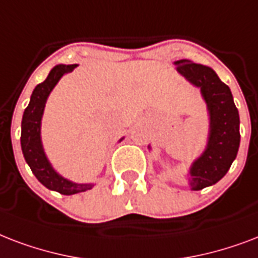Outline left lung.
<instances>
[{
	"instance_id": "left-lung-1",
	"label": "left lung",
	"mask_w": 258,
	"mask_h": 258,
	"mask_svg": "<svg viewBox=\"0 0 258 258\" xmlns=\"http://www.w3.org/2000/svg\"><path fill=\"white\" fill-rule=\"evenodd\" d=\"M175 64L177 73L201 89L210 114L207 147L189 168V187L199 191L221 180L237 157L239 115L229 86L219 79L214 70L185 59L175 61Z\"/></svg>"
}]
</instances>
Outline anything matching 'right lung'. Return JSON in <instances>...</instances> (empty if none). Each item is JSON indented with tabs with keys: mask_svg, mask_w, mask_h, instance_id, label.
I'll list each match as a JSON object with an SVG mask.
<instances>
[{
	"mask_svg": "<svg viewBox=\"0 0 258 258\" xmlns=\"http://www.w3.org/2000/svg\"><path fill=\"white\" fill-rule=\"evenodd\" d=\"M78 64H59L55 66L51 73L48 74L47 79L36 86L31 95V101L24 111L23 121H21V149L28 165L31 167L32 172L36 179L45 185L48 189L57 191L63 195H74V194L83 192L93 187L94 184H78L67 180L52 168L51 163L48 161L44 153L41 137H40V126H41V117H43L45 102L64 74L74 71Z\"/></svg>",
	"mask_w": 258,
	"mask_h": 258,
	"instance_id": "add662e5",
	"label": "right lung"
}]
</instances>
